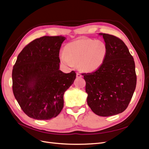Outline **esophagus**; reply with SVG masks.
<instances>
[{"label": "esophagus", "instance_id": "esophagus-1", "mask_svg": "<svg viewBox=\"0 0 149 149\" xmlns=\"http://www.w3.org/2000/svg\"><path fill=\"white\" fill-rule=\"evenodd\" d=\"M76 76H77V78H81V77H82V75L80 74V73H77V75H76Z\"/></svg>", "mask_w": 149, "mask_h": 149}]
</instances>
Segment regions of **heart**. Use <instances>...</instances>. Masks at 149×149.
Here are the masks:
<instances>
[{"label":"heart","instance_id":"obj_1","mask_svg":"<svg viewBox=\"0 0 149 149\" xmlns=\"http://www.w3.org/2000/svg\"><path fill=\"white\" fill-rule=\"evenodd\" d=\"M107 48L105 43L90 38H80L69 43L60 56L63 64L72 66L77 64L84 72H92L102 64L106 56Z\"/></svg>","mask_w":149,"mask_h":149}]
</instances>
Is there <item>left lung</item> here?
<instances>
[{"label": "left lung", "mask_w": 149, "mask_h": 149, "mask_svg": "<svg viewBox=\"0 0 149 149\" xmlns=\"http://www.w3.org/2000/svg\"><path fill=\"white\" fill-rule=\"evenodd\" d=\"M107 48L102 64L91 73H84L91 111L102 117L112 116L128 107L136 86L133 57L125 43L112 35L100 33Z\"/></svg>", "instance_id": "8db88e82"}]
</instances>
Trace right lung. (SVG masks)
<instances>
[{"label": "right lung", "instance_id": "add662e5", "mask_svg": "<svg viewBox=\"0 0 149 149\" xmlns=\"http://www.w3.org/2000/svg\"><path fill=\"white\" fill-rule=\"evenodd\" d=\"M65 37L43 36L18 54L12 70L13 95L23 111L36 120L56 117L64 106V92L76 77L59 70V49Z\"/></svg>", "mask_w": 149, "mask_h": 149}]
</instances>
